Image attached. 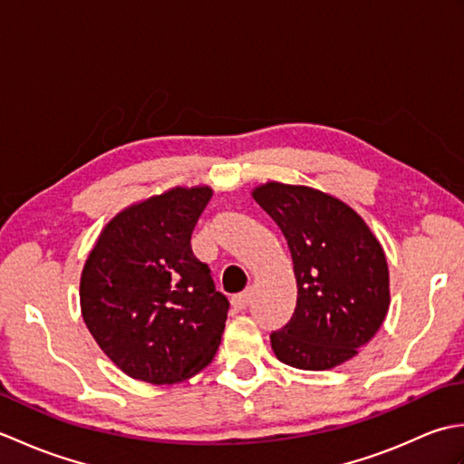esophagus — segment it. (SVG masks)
Segmentation results:
<instances>
[{
	"mask_svg": "<svg viewBox=\"0 0 464 464\" xmlns=\"http://www.w3.org/2000/svg\"><path fill=\"white\" fill-rule=\"evenodd\" d=\"M249 303H251V291H245V293H239V295H235L233 297V304H235V309H247L249 307Z\"/></svg>",
	"mask_w": 464,
	"mask_h": 464,
	"instance_id": "34e87169",
	"label": "esophagus"
}]
</instances>
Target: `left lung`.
I'll return each mask as SVG.
<instances>
[{"label": "left lung", "mask_w": 464, "mask_h": 464, "mask_svg": "<svg viewBox=\"0 0 464 464\" xmlns=\"http://www.w3.org/2000/svg\"><path fill=\"white\" fill-rule=\"evenodd\" d=\"M253 199L289 245L297 307L271 333L277 359L324 371L353 359L389 311V267L381 243L349 205L303 185L267 183Z\"/></svg>", "instance_id": "left-lung-1"}]
</instances>
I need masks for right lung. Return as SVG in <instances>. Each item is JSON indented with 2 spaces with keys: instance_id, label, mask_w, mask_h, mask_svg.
I'll list each match as a JSON object with an SVG mask.
<instances>
[{
  "instance_id": "add662e5",
  "label": "right lung",
  "mask_w": 464,
  "mask_h": 464,
  "mask_svg": "<svg viewBox=\"0 0 464 464\" xmlns=\"http://www.w3.org/2000/svg\"><path fill=\"white\" fill-rule=\"evenodd\" d=\"M209 187L167 191L121 211L82 273V313L102 351L133 379L171 384L219 349L229 299L193 255Z\"/></svg>"
}]
</instances>
